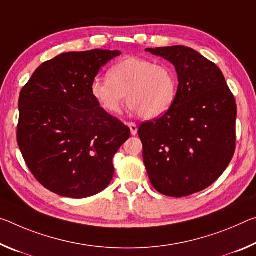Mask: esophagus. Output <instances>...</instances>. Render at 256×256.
Returning a JSON list of instances; mask_svg holds the SVG:
<instances>
[{"instance_id": "1", "label": "esophagus", "mask_w": 256, "mask_h": 256, "mask_svg": "<svg viewBox=\"0 0 256 256\" xmlns=\"http://www.w3.org/2000/svg\"><path fill=\"white\" fill-rule=\"evenodd\" d=\"M128 127L130 128V132L132 136L137 135V132H138V128H137V124L135 122H129L128 124Z\"/></svg>"}]
</instances>
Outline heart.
Returning <instances> with one entry per match:
<instances>
[{
	"instance_id": "b5f03b06",
	"label": "heart",
	"mask_w": 256,
	"mask_h": 256,
	"mask_svg": "<svg viewBox=\"0 0 256 256\" xmlns=\"http://www.w3.org/2000/svg\"><path fill=\"white\" fill-rule=\"evenodd\" d=\"M108 76L95 77L90 82V93L110 113H118L127 96L130 110L145 119H156L170 110L177 96L174 69L148 58H124L111 66Z\"/></svg>"
}]
</instances>
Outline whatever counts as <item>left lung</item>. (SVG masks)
Here are the masks:
<instances>
[{"label":"left lung","mask_w":256,"mask_h":256,"mask_svg":"<svg viewBox=\"0 0 256 256\" xmlns=\"http://www.w3.org/2000/svg\"><path fill=\"white\" fill-rule=\"evenodd\" d=\"M174 66L178 90L161 118L138 129L152 186L182 198L205 190L224 174L236 146V100L221 70L186 46L146 48Z\"/></svg>","instance_id":"8db88e82"}]
</instances>
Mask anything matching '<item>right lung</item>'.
I'll use <instances>...</instances> for the list:
<instances>
[{"mask_svg": "<svg viewBox=\"0 0 256 256\" xmlns=\"http://www.w3.org/2000/svg\"><path fill=\"white\" fill-rule=\"evenodd\" d=\"M120 51L68 52L36 69L19 96V148L48 190L84 198L106 190L130 129L100 106L90 82Z\"/></svg>", "mask_w": 256, "mask_h": 256, "instance_id": "add662e5", "label": "right lung"}]
</instances>
